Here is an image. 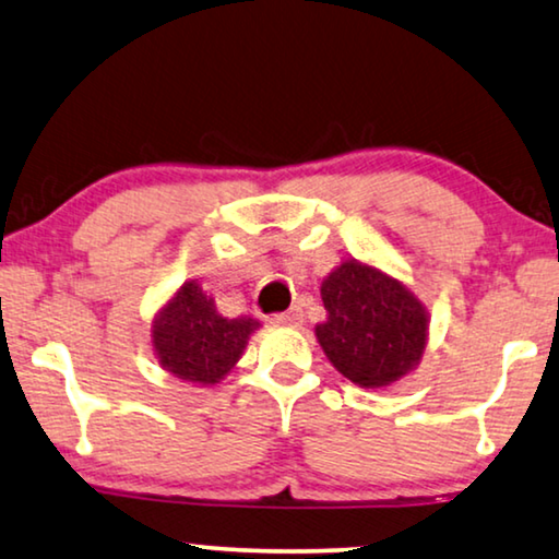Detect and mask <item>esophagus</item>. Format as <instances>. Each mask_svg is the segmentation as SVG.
<instances>
[{
    "label": "esophagus",
    "mask_w": 559,
    "mask_h": 559,
    "mask_svg": "<svg viewBox=\"0 0 559 559\" xmlns=\"http://www.w3.org/2000/svg\"><path fill=\"white\" fill-rule=\"evenodd\" d=\"M301 321H304V311L298 306H290L288 311L271 316V323H278V326H298Z\"/></svg>",
    "instance_id": "1"
}]
</instances>
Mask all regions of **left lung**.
<instances>
[{"label": "left lung", "mask_w": 559, "mask_h": 559, "mask_svg": "<svg viewBox=\"0 0 559 559\" xmlns=\"http://www.w3.org/2000/svg\"><path fill=\"white\" fill-rule=\"evenodd\" d=\"M329 319L316 336L329 361L366 389L409 373L427 344V311L409 288L359 261L341 263L321 286Z\"/></svg>", "instance_id": "1"}]
</instances>
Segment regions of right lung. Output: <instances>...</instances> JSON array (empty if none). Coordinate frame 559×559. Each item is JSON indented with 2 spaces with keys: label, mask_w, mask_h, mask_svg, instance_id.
I'll list each match as a JSON object with an SVG mask.
<instances>
[{
  "label": "right lung",
  "mask_w": 559,
  "mask_h": 559,
  "mask_svg": "<svg viewBox=\"0 0 559 559\" xmlns=\"http://www.w3.org/2000/svg\"><path fill=\"white\" fill-rule=\"evenodd\" d=\"M261 326L255 319H223L213 298L195 281H186L163 308L153 326L160 366L193 384H218L236 366L248 336Z\"/></svg>",
  "instance_id": "1"
}]
</instances>
